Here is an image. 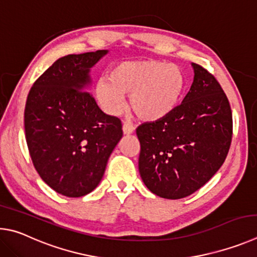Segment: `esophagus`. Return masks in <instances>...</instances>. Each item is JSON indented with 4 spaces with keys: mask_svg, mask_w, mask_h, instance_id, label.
<instances>
[{
    "mask_svg": "<svg viewBox=\"0 0 257 257\" xmlns=\"http://www.w3.org/2000/svg\"><path fill=\"white\" fill-rule=\"evenodd\" d=\"M123 132L124 134H132L134 132V126L130 121H125L123 124Z\"/></svg>",
    "mask_w": 257,
    "mask_h": 257,
    "instance_id": "obj_1",
    "label": "esophagus"
}]
</instances>
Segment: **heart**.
I'll return each mask as SVG.
<instances>
[{
	"mask_svg": "<svg viewBox=\"0 0 257 257\" xmlns=\"http://www.w3.org/2000/svg\"><path fill=\"white\" fill-rule=\"evenodd\" d=\"M186 78L181 67L156 61H124L109 71V80L100 79L94 87L99 105L108 114L124 107V94L139 118L155 121L165 118L181 101Z\"/></svg>",
	"mask_w": 257,
	"mask_h": 257,
	"instance_id": "b5f03b06",
	"label": "heart"
}]
</instances>
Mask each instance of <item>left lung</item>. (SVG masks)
Segmentation results:
<instances>
[{
	"label": "left lung",
	"instance_id": "1",
	"mask_svg": "<svg viewBox=\"0 0 257 257\" xmlns=\"http://www.w3.org/2000/svg\"><path fill=\"white\" fill-rule=\"evenodd\" d=\"M194 80L173 112L139 126V170L164 199L178 200L208 183L226 160L232 138L228 98L214 76L192 63Z\"/></svg>",
	"mask_w": 257,
	"mask_h": 257
}]
</instances>
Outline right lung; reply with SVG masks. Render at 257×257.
<instances>
[{
    "instance_id": "right-lung-1",
    "label": "right lung",
    "mask_w": 257,
    "mask_h": 257,
    "mask_svg": "<svg viewBox=\"0 0 257 257\" xmlns=\"http://www.w3.org/2000/svg\"><path fill=\"white\" fill-rule=\"evenodd\" d=\"M108 51L58 58L35 81L25 108V131L36 170L67 197L89 194L123 137L120 119L107 115L88 92L90 69Z\"/></svg>"
}]
</instances>
